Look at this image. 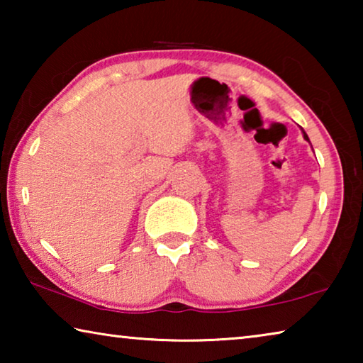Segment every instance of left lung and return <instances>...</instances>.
Listing matches in <instances>:
<instances>
[{
	"label": "left lung",
	"instance_id": "obj_1",
	"mask_svg": "<svg viewBox=\"0 0 363 363\" xmlns=\"http://www.w3.org/2000/svg\"><path fill=\"white\" fill-rule=\"evenodd\" d=\"M301 131H303V134H304V139H306V140H309V138H307V134L304 133V130H303V128H301ZM309 143H311V140H309Z\"/></svg>",
	"mask_w": 363,
	"mask_h": 363
}]
</instances>
